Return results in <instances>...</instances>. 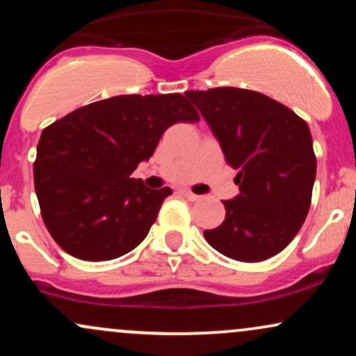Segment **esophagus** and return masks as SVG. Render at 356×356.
<instances>
[{
	"instance_id": "1",
	"label": "esophagus",
	"mask_w": 356,
	"mask_h": 356,
	"mask_svg": "<svg viewBox=\"0 0 356 356\" xmlns=\"http://www.w3.org/2000/svg\"><path fill=\"white\" fill-rule=\"evenodd\" d=\"M182 194L186 195V197L189 199V201H199V199H201V195L194 194V192H191L189 189H184V191H182Z\"/></svg>"
}]
</instances>
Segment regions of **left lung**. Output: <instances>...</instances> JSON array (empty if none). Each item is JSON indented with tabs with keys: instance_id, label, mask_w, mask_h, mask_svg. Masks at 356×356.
<instances>
[{
	"instance_id": "left-lung-1",
	"label": "left lung",
	"mask_w": 356,
	"mask_h": 356,
	"mask_svg": "<svg viewBox=\"0 0 356 356\" xmlns=\"http://www.w3.org/2000/svg\"><path fill=\"white\" fill-rule=\"evenodd\" d=\"M226 162L238 170L239 194L222 201L226 219L204 238L244 263L273 257L301 229L312 204L316 157L309 127L295 112L251 90L187 92Z\"/></svg>"
}]
</instances>
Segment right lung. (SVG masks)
Returning <instances> with one entry per match:
<instances>
[{"label": "right lung", "instance_id": "right-lung-1", "mask_svg": "<svg viewBox=\"0 0 356 356\" xmlns=\"http://www.w3.org/2000/svg\"><path fill=\"white\" fill-rule=\"evenodd\" d=\"M197 120L186 97L167 93L112 97L47 127L36 147L35 191L56 244L83 261L136 249L172 191L149 189L130 175L170 125Z\"/></svg>", "mask_w": 356, "mask_h": 356}]
</instances>
